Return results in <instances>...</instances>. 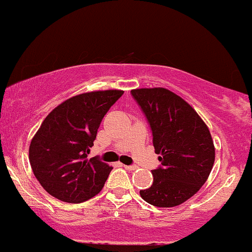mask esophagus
Returning a JSON list of instances; mask_svg holds the SVG:
<instances>
[{"label": "esophagus", "instance_id": "1", "mask_svg": "<svg viewBox=\"0 0 252 252\" xmlns=\"http://www.w3.org/2000/svg\"><path fill=\"white\" fill-rule=\"evenodd\" d=\"M123 167L128 171H134L137 168V166H135V165H132V166H129V165H123Z\"/></svg>", "mask_w": 252, "mask_h": 252}]
</instances>
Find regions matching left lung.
<instances>
[{
	"label": "left lung",
	"instance_id": "obj_1",
	"mask_svg": "<svg viewBox=\"0 0 252 252\" xmlns=\"http://www.w3.org/2000/svg\"><path fill=\"white\" fill-rule=\"evenodd\" d=\"M131 94L147 117L161 161L152 171L153 184L141 190V197L160 208L179 206L211 175L215 160L211 131L192 106L166 88H136Z\"/></svg>",
	"mask_w": 252,
	"mask_h": 252
}]
</instances>
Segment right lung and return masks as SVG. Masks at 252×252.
<instances>
[{"label": "right lung", "mask_w": 252, "mask_h": 252, "mask_svg": "<svg viewBox=\"0 0 252 252\" xmlns=\"http://www.w3.org/2000/svg\"><path fill=\"white\" fill-rule=\"evenodd\" d=\"M124 91H93L55 107L32 137L29 159L41 187L57 200L81 203L103 189L111 172L98 158L88 159L100 122Z\"/></svg>", "instance_id": "obj_1"}]
</instances>
